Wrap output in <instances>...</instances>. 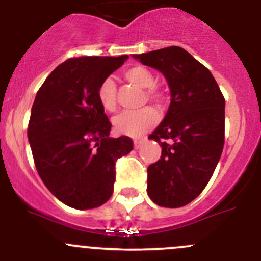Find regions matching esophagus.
I'll return each instance as SVG.
<instances>
[{"mask_svg": "<svg viewBox=\"0 0 261 261\" xmlns=\"http://www.w3.org/2000/svg\"><path fill=\"white\" fill-rule=\"evenodd\" d=\"M143 144H144V140H135V142H134V148H135V149H139Z\"/></svg>", "mask_w": 261, "mask_h": 261, "instance_id": "obj_1", "label": "esophagus"}]
</instances>
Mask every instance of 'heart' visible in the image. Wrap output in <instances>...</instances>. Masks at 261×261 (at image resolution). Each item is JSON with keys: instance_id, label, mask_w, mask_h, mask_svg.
Returning <instances> with one entry per match:
<instances>
[{"instance_id": "1", "label": "heart", "mask_w": 261, "mask_h": 261, "mask_svg": "<svg viewBox=\"0 0 261 261\" xmlns=\"http://www.w3.org/2000/svg\"><path fill=\"white\" fill-rule=\"evenodd\" d=\"M123 77L135 86L147 89L148 99L155 103L166 100V92L155 86L152 70L143 65H133L123 70ZM97 100L107 112L117 109V86L112 79H106L97 87ZM158 122V113L153 107H144L136 111H125L113 118L114 130L131 138H140Z\"/></svg>"}]
</instances>
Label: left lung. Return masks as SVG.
I'll return each instance as SVG.
<instances>
[{"instance_id": "obj_1", "label": "left lung", "mask_w": 261, "mask_h": 261, "mask_svg": "<svg viewBox=\"0 0 261 261\" xmlns=\"http://www.w3.org/2000/svg\"><path fill=\"white\" fill-rule=\"evenodd\" d=\"M166 77L171 103L148 138L162 147L148 167V196L162 207L186 206L201 194L224 148L225 99L214 75L179 46L134 55Z\"/></svg>"}]
</instances>
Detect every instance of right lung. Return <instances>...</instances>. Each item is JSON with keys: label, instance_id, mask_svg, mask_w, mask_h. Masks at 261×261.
Instances as JSON below:
<instances>
[{"label": "right lung", "instance_id": "obj_1", "mask_svg": "<svg viewBox=\"0 0 261 261\" xmlns=\"http://www.w3.org/2000/svg\"><path fill=\"white\" fill-rule=\"evenodd\" d=\"M127 58H70L36 95L28 123L36 169L48 191L69 207L106 203L113 193L117 160L134 148L128 136L109 138L112 123L97 100L99 85Z\"/></svg>", "mask_w": 261, "mask_h": 261}]
</instances>
